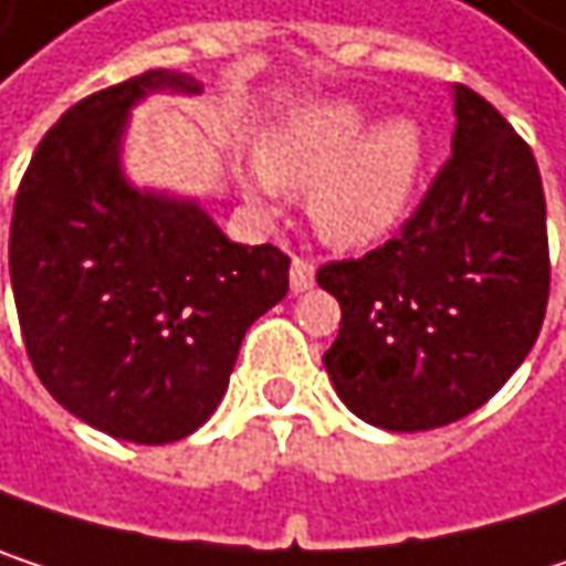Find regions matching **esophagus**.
<instances>
[{"label":"esophagus","mask_w":566,"mask_h":566,"mask_svg":"<svg viewBox=\"0 0 566 566\" xmlns=\"http://www.w3.org/2000/svg\"><path fill=\"white\" fill-rule=\"evenodd\" d=\"M311 284H314V265H311L307 259H294V262H291V291L301 294V291H307Z\"/></svg>","instance_id":"obj_1"}]
</instances>
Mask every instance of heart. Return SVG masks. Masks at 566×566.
I'll return each mask as SVG.
<instances>
[{"instance_id":"heart-1","label":"heart","mask_w":566,"mask_h":566,"mask_svg":"<svg viewBox=\"0 0 566 566\" xmlns=\"http://www.w3.org/2000/svg\"><path fill=\"white\" fill-rule=\"evenodd\" d=\"M426 167V134L396 117L377 127L357 101H314L284 114L259 140L262 179H249L252 202L269 186L311 192L317 235L344 252H364L406 222Z\"/></svg>"}]
</instances>
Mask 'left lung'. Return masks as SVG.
Segmentation results:
<instances>
[{"label": "left lung", "mask_w": 566, "mask_h": 566, "mask_svg": "<svg viewBox=\"0 0 566 566\" xmlns=\"http://www.w3.org/2000/svg\"><path fill=\"white\" fill-rule=\"evenodd\" d=\"M452 157L399 235L327 262L340 304L324 367L344 406L390 432L449 426L505 387L534 347L551 291L547 209L531 147L455 84Z\"/></svg>", "instance_id": "1"}]
</instances>
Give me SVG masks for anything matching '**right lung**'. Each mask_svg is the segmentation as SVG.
<instances>
[{
  "mask_svg": "<svg viewBox=\"0 0 566 566\" xmlns=\"http://www.w3.org/2000/svg\"><path fill=\"white\" fill-rule=\"evenodd\" d=\"M157 91L199 84L157 67L64 111L22 176L9 235L39 380L81 422L140 446L176 442L212 416L291 265L275 245L226 239L196 199L124 176L130 111Z\"/></svg>",
  "mask_w": 566,
  "mask_h": 566,
  "instance_id": "right-lung-1",
  "label": "right lung"
}]
</instances>
